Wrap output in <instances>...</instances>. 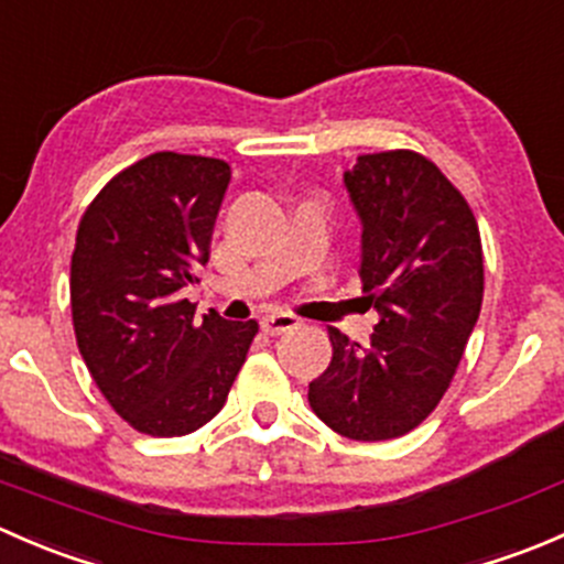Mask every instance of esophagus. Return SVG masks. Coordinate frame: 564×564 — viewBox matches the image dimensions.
<instances>
[{
  "mask_svg": "<svg viewBox=\"0 0 564 564\" xmlns=\"http://www.w3.org/2000/svg\"><path fill=\"white\" fill-rule=\"evenodd\" d=\"M300 324V318L294 314H267L261 316V329H264L267 335H281L286 333V329H294Z\"/></svg>",
  "mask_w": 564,
  "mask_h": 564,
  "instance_id": "obj_1",
  "label": "esophagus"
}]
</instances>
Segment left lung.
<instances>
[{"label": "left lung", "mask_w": 564, "mask_h": 564, "mask_svg": "<svg viewBox=\"0 0 564 564\" xmlns=\"http://www.w3.org/2000/svg\"><path fill=\"white\" fill-rule=\"evenodd\" d=\"M344 185L379 322L366 346L329 327L333 360L308 401L340 436L395 440L434 412L464 357L482 305L480 231L456 185L417 152L360 155Z\"/></svg>", "instance_id": "left-lung-1"}]
</instances>
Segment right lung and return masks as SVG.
Instances as JSON below:
<instances>
[{
    "label": "right lung",
    "mask_w": 564,
    "mask_h": 564,
    "mask_svg": "<svg viewBox=\"0 0 564 564\" xmlns=\"http://www.w3.org/2000/svg\"><path fill=\"white\" fill-rule=\"evenodd\" d=\"M231 169L155 152L119 172L78 224L70 308L78 351L113 412L150 436H185L224 409L259 333L182 297L207 264Z\"/></svg>",
    "instance_id": "obj_1"
}]
</instances>
